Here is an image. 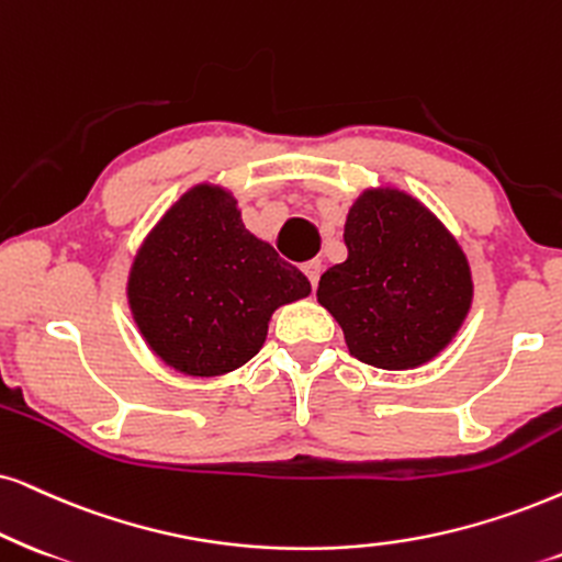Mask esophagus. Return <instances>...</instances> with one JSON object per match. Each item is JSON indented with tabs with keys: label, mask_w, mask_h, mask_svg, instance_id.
Here are the masks:
<instances>
[{
	"label": "esophagus",
	"mask_w": 562,
	"mask_h": 562,
	"mask_svg": "<svg viewBox=\"0 0 562 562\" xmlns=\"http://www.w3.org/2000/svg\"><path fill=\"white\" fill-rule=\"evenodd\" d=\"M303 272H305V277H308V280H311V288L316 290V285H318V277H322V261H318V259L305 261V265H303Z\"/></svg>",
	"instance_id": "34e87169"
}]
</instances>
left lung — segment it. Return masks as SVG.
<instances>
[{"label":"left lung","mask_w":562,"mask_h":562,"mask_svg":"<svg viewBox=\"0 0 562 562\" xmlns=\"http://www.w3.org/2000/svg\"><path fill=\"white\" fill-rule=\"evenodd\" d=\"M347 259L326 269L316 297L342 326L347 350L383 371L438 358L472 308L464 248L417 196L368 187L345 220Z\"/></svg>","instance_id":"obj_1"}]
</instances>
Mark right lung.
<instances>
[{
	"instance_id": "right-lung-1",
	"label": "right lung",
	"mask_w": 562,
	"mask_h": 562,
	"mask_svg": "<svg viewBox=\"0 0 562 562\" xmlns=\"http://www.w3.org/2000/svg\"><path fill=\"white\" fill-rule=\"evenodd\" d=\"M308 295V277L246 228L231 189L210 181L170 204L126 280L145 345L191 379L246 366L265 345L274 311Z\"/></svg>"
}]
</instances>
